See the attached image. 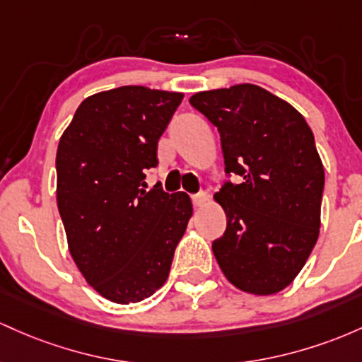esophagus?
Listing matches in <instances>:
<instances>
[{
    "mask_svg": "<svg viewBox=\"0 0 362 362\" xmlns=\"http://www.w3.org/2000/svg\"><path fill=\"white\" fill-rule=\"evenodd\" d=\"M192 200H193V205L194 206H203L206 202H209V194L203 193V192L202 193H197V194H193Z\"/></svg>",
    "mask_w": 362,
    "mask_h": 362,
    "instance_id": "34e87169",
    "label": "esophagus"
}]
</instances>
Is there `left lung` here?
<instances>
[{
    "mask_svg": "<svg viewBox=\"0 0 362 362\" xmlns=\"http://www.w3.org/2000/svg\"><path fill=\"white\" fill-rule=\"evenodd\" d=\"M189 104L221 133L226 182L214 198L227 227L212 243L222 274L255 296L298 277L320 234L325 170L301 112L251 83L198 92Z\"/></svg>",
    "mask_w": 362,
    "mask_h": 362,
    "instance_id": "left-lung-1",
    "label": "left lung"
}]
</instances>
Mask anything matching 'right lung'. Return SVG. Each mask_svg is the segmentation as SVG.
Returning <instances> with one entry per match:
<instances>
[{"label": "right lung", "mask_w": 362, "mask_h": 362, "mask_svg": "<svg viewBox=\"0 0 362 362\" xmlns=\"http://www.w3.org/2000/svg\"><path fill=\"white\" fill-rule=\"evenodd\" d=\"M182 97L141 85L93 93L59 138L56 200L68 250L85 280L116 304L164 286L193 215L186 193L144 189Z\"/></svg>", "instance_id": "obj_1"}]
</instances>
